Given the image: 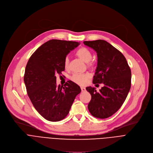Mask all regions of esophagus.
Wrapping results in <instances>:
<instances>
[{"instance_id": "1", "label": "esophagus", "mask_w": 153, "mask_h": 153, "mask_svg": "<svg viewBox=\"0 0 153 153\" xmlns=\"http://www.w3.org/2000/svg\"><path fill=\"white\" fill-rule=\"evenodd\" d=\"M81 89L82 92H83V91H86V88H85V87H83V86H81Z\"/></svg>"}]
</instances>
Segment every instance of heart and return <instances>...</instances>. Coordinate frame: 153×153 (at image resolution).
Instances as JSON below:
<instances>
[{"mask_svg": "<svg viewBox=\"0 0 153 153\" xmlns=\"http://www.w3.org/2000/svg\"><path fill=\"white\" fill-rule=\"evenodd\" d=\"M75 54L82 61H83L85 62H88L87 66L88 68H91L94 65V63L91 61L92 58V54L89 50L85 48V47H81V48L77 50L75 52ZM68 57H66L64 61V66L65 68H68ZM89 78V75L88 74H75L72 76L71 79L76 84L85 85L87 83Z\"/></svg>", "mask_w": 153, "mask_h": 153, "instance_id": "b5f03b06", "label": "heart"}]
</instances>
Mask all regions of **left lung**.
<instances>
[{
	"label": "left lung",
	"mask_w": 153,
	"mask_h": 153,
	"mask_svg": "<svg viewBox=\"0 0 153 153\" xmlns=\"http://www.w3.org/2000/svg\"><path fill=\"white\" fill-rule=\"evenodd\" d=\"M83 43L97 55L92 83L104 85L99 92L95 88H86L91 95L88 108L93 116L107 118L121 108L128 95L131 86V70L124 55L107 42L97 40Z\"/></svg>",
	"instance_id": "8db88e82"
}]
</instances>
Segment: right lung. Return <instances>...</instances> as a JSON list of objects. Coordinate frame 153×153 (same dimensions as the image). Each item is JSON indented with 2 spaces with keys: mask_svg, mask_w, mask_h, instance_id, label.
<instances>
[{
  "mask_svg": "<svg viewBox=\"0 0 153 153\" xmlns=\"http://www.w3.org/2000/svg\"><path fill=\"white\" fill-rule=\"evenodd\" d=\"M79 43L53 39L43 43L29 58L24 81L34 108L46 120L59 121L67 116L80 87L72 81L56 85L57 74L65 70L64 61Z\"/></svg>",
  "mask_w": 153,
  "mask_h": 153,
  "instance_id": "obj_1",
  "label": "right lung"
}]
</instances>
